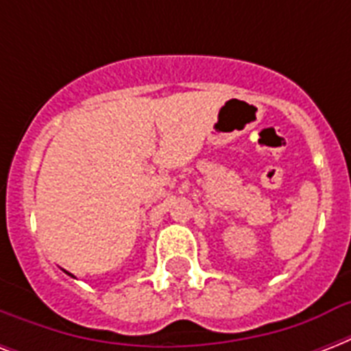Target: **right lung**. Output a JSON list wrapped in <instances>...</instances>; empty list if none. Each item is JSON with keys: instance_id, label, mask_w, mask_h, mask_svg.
I'll use <instances>...</instances> for the list:
<instances>
[{"instance_id": "obj_1", "label": "right lung", "mask_w": 351, "mask_h": 351, "mask_svg": "<svg viewBox=\"0 0 351 351\" xmlns=\"http://www.w3.org/2000/svg\"><path fill=\"white\" fill-rule=\"evenodd\" d=\"M69 275H71V273H69ZM71 277H73V275H71Z\"/></svg>"}]
</instances>
